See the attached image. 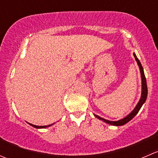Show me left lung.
Listing matches in <instances>:
<instances>
[{"instance_id": "left-lung-1", "label": "left lung", "mask_w": 158, "mask_h": 158, "mask_svg": "<svg viewBox=\"0 0 158 158\" xmlns=\"http://www.w3.org/2000/svg\"><path fill=\"white\" fill-rule=\"evenodd\" d=\"M134 56L135 58V60L137 61V65H138L139 69H140V76H141V96H140V99L139 100V102H137V106H135V108L132 110L131 113L127 115V116H125L124 118L121 119L120 120H116V121H111V120H106V119H103V118L100 117V116H97V115H95L94 116H96L97 119L99 120H102V121L105 122V123H108V124L113 125V126H123V125L126 124L127 123H128L129 121H131L132 120L133 118L137 114V113L139 112V110H140L141 106H143V104L144 103L145 101H146L147 97H148V86H147V81H146V78H145L144 76V73H143V69L142 67L141 63L139 61V59H137V56H136L135 53H134Z\"/></svg>"}]
</instances>
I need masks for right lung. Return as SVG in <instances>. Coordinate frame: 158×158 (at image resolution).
Returning a JSON list of instances; mask_svg holds the SVG:
<instances>
[{"instance_id": "1", "label": "right lung", "mask_w": 158, "mask_h": 158, "mask_svg": "<svg viewBox=\"0 0 158 158\" xmlns=\"http://www.w3.org/2000/svg\"><path fill=\"white\" fill-rule=\"evenodd\" d=\"M28 123L29 125H31V127H33L38 128V129H42V128H46V127H50V126H52V125L54 124V123H52V124L48 125V126H36V125H33V124H31V123Z\"/></svg>"}]
</instances>
